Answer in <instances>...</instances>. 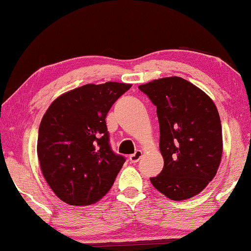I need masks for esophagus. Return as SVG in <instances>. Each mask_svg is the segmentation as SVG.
Returning a JSON list of instances; mask_svg holds the SVG:
<instances>
[{"mask_svg":"<svg viewBox=\"0 0 251 251\" xmlns=\"http://www.w3.org/2000/svg\"><path fill=\"white\" fill-rule=\"evenodd\" d=\"M141 156H143V152L141 151H135L133 154L129 155V161L132 162V164H135V162H138L139 160H140Z\"/></svg>","mask_w":251,"mask_h":251,"instance_id":"1","label":"esophagus"}]
</instances>
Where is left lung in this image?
<instances>
[{
    "mask_svg": "<svg viewBox=\"0 0 251 251\" xmlns=\"http://www.w3.org/2000/svg\"><path fill=\"white\" fill-rule=\"evenodd\" d=\"M156 106L164 168L151 182L174 201L198 195L216 175L222 156V126L212 99L181 77L139 85Z\"/></svg>",
    "mask_w": 251,
    "mask_h": 251,
    "instance_id": "left-lung-1",
    "label": "left lung"
}]
</instances>
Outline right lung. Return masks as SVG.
Wrapping results in <instances>:
<instances>
[{"mask_svg":"<svg viewBox=\"0 0 251 251\" xmlns=\"http://www.w3.org/2000/svg\"><path fill=\"white\" fill-rule=\"evenodd\" d=\"M131 84H86L52 101L38 129L37 155L52 192L71 206H89L112 187L125 158L113 153L105 118Z\"/></svg>","mask_w":251,"mask_h":251,"instance_id":"right-lung-1","label":"right lung"}]
</instances>
